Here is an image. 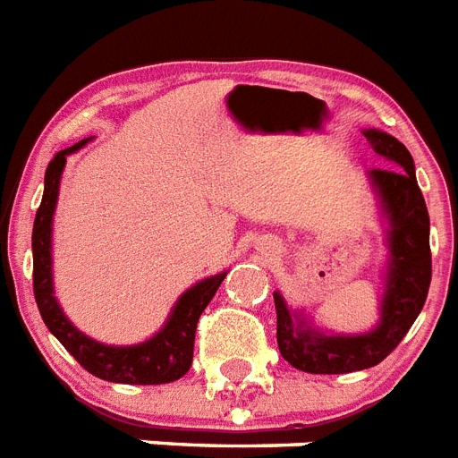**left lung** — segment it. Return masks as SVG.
I'll list each match as a JSON object with an SVG mask.
<instances>
[{
	"mask_svg": "<svg viewBox=\"0 0 458 458\" xmlns=\"http://www.w3.org/2000/svg\"><path fill=\"white\" fill-rule=\"evenodd\" d=\"M369 146L387 167L369 170V184L386 219V265L378 321L364 333H331L317 327L305 310L288 307L279 291L276 343L284 360L307 374H350L386 360L423 310L430 286V219L416 182L414 158L407 146L383 130H361Z\"/></svg>",
	"mask_w": 458,
	"mask_h": 458,
	"instance_id": "left-lung-1",
	"label": "left lung"
}]
</instances>
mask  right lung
Segmentation results:
<instances>
[{"mask_svg": "<svg viewBox=\"0 0 458 458\" xmlns=\"http://www.w3.org/2000/svg\"><path fill=\"white\" fill-rule=\"evenodd\" d=\"M89 139H82L71 148H64L54 156L44 174V193L39 210L32 226V286L38 300L39 314L44 324L58 343L82 364L91 376L111 383L125 386H160L182 378L189 371L193 360V340H196V324L200 314L217 293L219 284L225 281L226 272L196 281L186 288L172 305L167 321L153 333L148 340L134 345H106L89 338L80 331L68 317L64 307L58 305L54 291V258H51V232H54V212L58 203L61 174H64L65 158L80 151Z\"/></svg>", "mask_w": 458, "mask_h": 458, "instance_id": "1", "label": "right lung"}]
</instances>
